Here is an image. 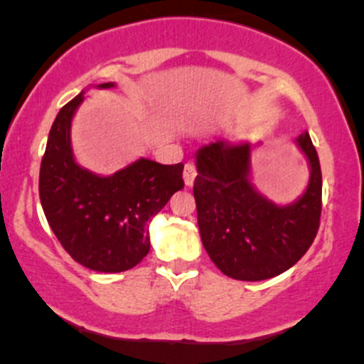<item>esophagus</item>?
Returning a JSON list of instances; mask_svg holds the SVG:
<instances>
[{
  "label": "esophagus",
  "instance_id": "34e87169",
  "mask_svg": "<svg viewBox=\"0 0 364 364\" xmlns=\"http://www.w3.org/2000/svg\"><path fill=\"white\" fill-rule=\"evenodd\" d=\"M196 176H197L196 165H193V164H186L185 165V171H183V179H185V185L186 186H192L193 181H196Z\"/></svg>",
  "mask_w": 364,
  "mask_h": 364
}]
</instances>
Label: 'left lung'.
I'll return each mask as SVG.
<instances>
[{"label":"left lung","mask_w":364,"mask_h":364,"mask_svg":"<svg viewBox=\"0 0 364 364\" xmlns=\"http://www.w3.org/2000/svg\"><path fill=\"white\" fill-rule=\"evenodd\" d=\"M310 179L291 204H274L252 183L260 142L216 141L196 153L193 197L200 240L215 266L234 280L259 282L292 267L314 243L321 222L322 174L308 132L296 139Z\"/></svg>","instance_id":"left-lung-1"}]
</instances>
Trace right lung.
Instances as JSON below:
<instances>
[{"instance_id":"1","label":"right lung","mask_w":364,"mask_h":364,"mask_svg":"<svg viewBox=\"0 0 364 364\" xmlns=\"http://www.w3.org/2000/svg\"><path fill=\"white\" fill-rule=\"evenodd\" d=\"M98 84V90L114 87ZM84 91L54 119L40 165V203L61 247L75 262L100 273L137 266L149 252L148 220L183 183V164L139 159L111 176L80 167L72 149V119Z\"/></svg>"}]
</instances>
